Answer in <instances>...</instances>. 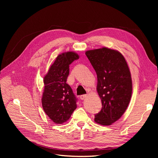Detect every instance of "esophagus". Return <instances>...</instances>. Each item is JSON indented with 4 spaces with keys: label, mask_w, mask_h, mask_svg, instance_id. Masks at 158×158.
Masks as SVG:
<instances>
[{
    "label": "esophagus",
    "mask_w": 158,
    "mask_h": 158,
    "mask_svg": "<svg viewBox=\"0 0 158 158\" xmlns=\"http://www.w3.org/2000/svg\"><path fill=\"white\" fill-rule=\"evenodd\" d=\"M87 96H88V95H87L86 94L81 95L80 96V99H82V100H83V99H84L85 98H87Z\"/></svg>",
    "instance_id": "34e87169"
}]
</instances>
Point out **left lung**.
Returning <instances> with one entry per match:
<instances>
[{"label":"left lung","instance_id":"left-lung-1","mask_svg":"<svg viewBox=\"0 0 158 158\" xmlns=\"http://www.w3.org/2000/svg\"><path fill=\"white\" fill-rule=\"evenodd\" d=\"M97 74V91L102 107L94 121L110 125L121 118L130 102L132 84L130 70L121 52L106 47L85 52Z\"/></svg>","mask_w":158,"mask_h":158}]
</instances>
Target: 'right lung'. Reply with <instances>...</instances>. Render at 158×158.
Returning a JSON list of instances; mask_svg holds the SVG:
<instances>
[{"label":"right lung","instance_id":"obj_1","mask_svg":"<svg viewBox=\"0 0 158 158\" xmlns=\"http://www.w3.org/2000/svg\"><path fill=\"white\" fill-rule=\"evenodd\" d=\"M79 56L74 52L59 55L44 77L42 106L47 115L56 124L68 121L76 109L77 98L66 84L69 65Z\"/></svg>","mask_w":158,"mask_h":158}]
</instances>
